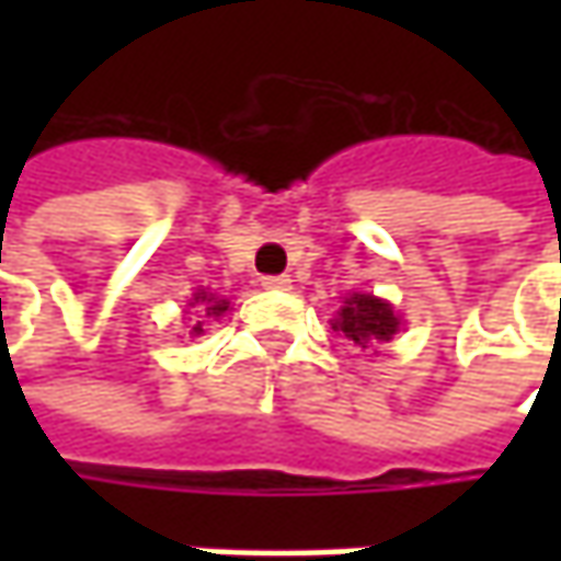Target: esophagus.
Instances as JSON below:
<instances>
[{
	"label": "esophagus",
	"mask_w": 561,
	"mask_h": 561,
	"mask_svg": "<svg viewBox=\"0 0 561 561\" xmlns=\"http://www.w3.org/2000/svg\"><path fill=\"white\" fill-rule=\"evenodd\" d=\"M262 287L265 290H290L293 280L287 274H271V277H262Z\"/></svg>",
	"instance_id": "34e87169"
}]
</instances>
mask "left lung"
<instances>
[{
  "mask_svg": "<svg viewBox=\"0 0 561 561\" xmlns=\"http://www.w3.org/2000/svg\"><path fill=\"white\" fill-rule=\"evenodd\" d=\"M331 328L346 340H353L362 350H368V346L393 340V334L399 331V314L393 312V306L387 299H377L371 293H353L343 299Z\"/></svg>",
  "mask_w": 561,
  "mask_h": 561,
  "instance_id": "obj_1",
  "label": "left lung"
}]
</instances>
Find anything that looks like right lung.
Segmentation results:
<instances>
[{"mask_svg": "<svg viewBox=\"0 0 561 561\" xmlns=\"http://www.w3.org/2000/svg\"><path fill=\"white\" fill-rule=\"evenodd\" d=\"M190 306H196L199 312H205V318H221V314L227 312V299H218L215 293H193V302ZM193 336H199L203 334V321H196V328L190 331Z\"/></svg>", "mask_w": 561, "mask_h": 561, "instance_id": "add662e5", "label": "right lung"}]
</instances>
